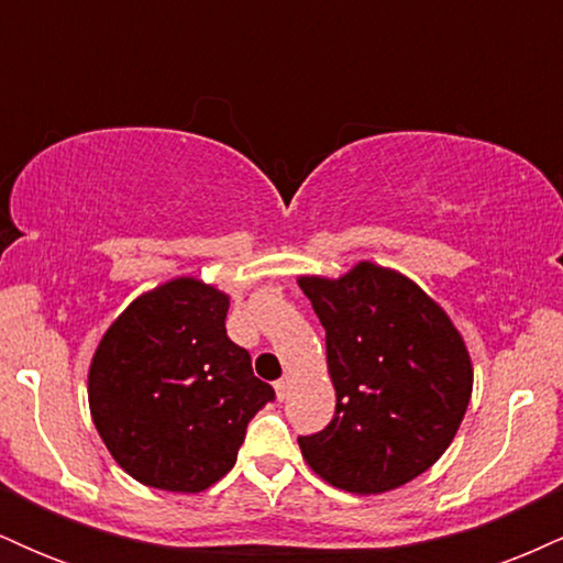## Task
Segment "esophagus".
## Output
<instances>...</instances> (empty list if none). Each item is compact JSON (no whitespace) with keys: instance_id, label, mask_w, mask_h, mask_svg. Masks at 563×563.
I'll return each instance as SVG.
<instances>
[{"instance_id":"1","label":"esophagus","mask_w":563,"mask_h":563,"mask_svg":"<svg viewBox=\"0 0 563 563\" xmlns=\"http://www.w3.org/2000/svg\"><path fill=\"white\" fill-rule=\"evenodd\" d=\"M288 389H290V378H288V376L277 380V384H275V394H277V399H286V397H288Z\"/></svg>"}]
</instances>
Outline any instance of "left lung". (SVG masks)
<instances>
[{
    "instance_id": "left-lung-1",
    "label": "left lung",
    "mask_w": 563,
    "mask_h": 563,
    "mask_svg": "<svg viewBox=\"0 0 563 563\" xmlns=\"http://www.w3.org/2000/svg\"><path fill=\"white\" fill-rule=\"evenodd\" d=\"M325 328L333 421L299 437L307 466L333 487L380 495L429 471L461 429L474 365L450 314L410 277L373 262L301 275Z\"/></svg>"
}]
</instances>
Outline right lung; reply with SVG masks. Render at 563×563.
I'll return each mask as SVG.
<instances>
[{"mask_svg":"<svg viewBox=\"0 0 563 563\" xmlns=\"http://www.w3.org/2000/svg\"><path fill=\"white\" fill-rule=\"evenodd\" d=\"M230 296L174 277L145 290L111 322L89 365V412L132 479L196 495L235 466L245 426L273 386L228 339Z\"/></svg>","mask_w":563,"mask_h":563,"instance_id":"obj_1","label":"right lung"}]
</instances>
